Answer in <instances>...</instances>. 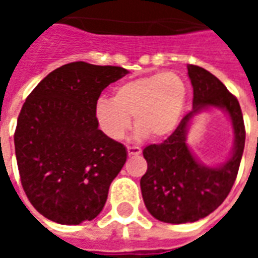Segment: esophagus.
I'll return each mask as SVG.
<instances>
[{
	"label": "esophagus",
	"instance_id": "obj_1",
	"mask_svg": "<svg viewBox=\"0 0 258 258\" xmlns=\"http://www.w3.org/2000/svg\"><path fill=\"white\" fill-rule=\"evenodd\" d=\"M127 152H128L130 156H134V155H141V149L140 146H127Z\"/></svg>",
	"mask_w": 258,
	"mask_h": 258
}]
</instances>
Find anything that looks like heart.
<instances>
[{"label": "heart", "mask_w": 258, "mask_h": 258, "mask_svg": "<svg viewBox=\"0 0 258 258\" xmlns=\"http://www.w3.org/2000/svg\"><path fill=\"white\" fill-rule=\"evenodd\" d=\"M186 99V84L178 74H149L117 85L113 98L99 96L94 105V117L102 133L113 141L123 140L131 127V116L138 127V140L148 135L164 140L181 123Z\"/></svg>", "instance_id": "obj_1"}]
</instances>
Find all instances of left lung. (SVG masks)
Here are the masks:
<instances>
[{
    "mask_svg": "<svg viewBox=\"0 0 258 258\" xmlns=\"http://www.w3.org/2000/svg\"><path fill=\"white\" fill-rule=\"evenodd\" d=\"M188 76L194 87L192 112L163 144L144 149L148 170L141 178L142 198L152 216L170 224L198 221L225 200L238 175L246 138L239 102L227 87L214 74L195 64H188ZM210 108L225 112L234 130L231 156L218 166L203 165L186 144L194 116Z\"/></svg>",
    "mask_w": 258,
    "mask_h": 258,
    "instance_id": "1",
    "label": "left lung"
}]
</instances>
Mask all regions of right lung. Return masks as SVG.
<instances>
[{
    "label": "right lung",
    "instance_id": "1",
    "mask_svg": "<svg viewBox=\"0 0 258 258\" xmlns=\"http://www.w3.org/2000/svg\"><path fill=\"white\" fill-rule=\"evenodd\" d=\"M128 70L72 62L41 80L18 117L15 153L30 203L51 221L79 225L106 203L127 160L120 142L98 128L94 105Z\"/></svg>",
    "mask_w": 258,
    "mask_h": 258
}]
</instances>
